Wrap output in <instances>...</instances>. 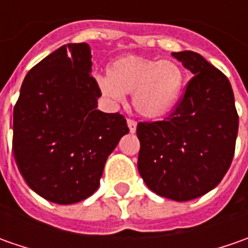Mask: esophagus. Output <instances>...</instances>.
<instances>
[{"label": "esophagus", "mask_w": 248, "mask_h": 248, "mask_svg": "<svg viewBox=\"0 0 248 248\" xmlns=\"http://www.w3.org/2000/svg\"><path fill=\"white\" fill-rule=\"evenodd\" d=\"M127 124H128V128L131 132H135L137 131V121L134 119L127 120Z\"/></svg>", "instance_id": "1"}]
</instances>
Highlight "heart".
<instances>
[{"label":"heart","instance_id":"heart-1","mask_svg":"<svg viewBox=\"0 0 248 248\" xmlns=\"http://www.w3.org/2000/svg\"><path fill=\"white\" fill-rule=\"evenodd\" d=\"M185 73L172 61L128 55L110 63L108 77L98 84L105 96L123 100L132 93V105L146 119H161L175 108L184 90Z\"/></svg>","mask_w":248,"mask_h":248}]
</instances>
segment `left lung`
Returning <instances> with one entry per match:
<instances>
[{
	"instance_id": "1",
	"label": "left lung",
	"mask_w": 248,
	"mask_h": 248,
	"mask_svg": "<svg viewBox=\"0 0 248 248\" xmlns=\"http://www.w3.org/2000/svg\"><path fill=\"white\" fill-rule=\"evenodd\" d=\"M172 56L193 77L166 119L138 123V170L152 192L187 202L214 189L229 170L239 114L224 73L192 51Z\"/></svg>"
}]
</instances>
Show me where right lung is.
<instances>
[{
  "label": "right lung",
  "mask_w": 248,
  "mask_h": 248,
  "mask_svg": "<svg viewBox=\"0 0 248 248\" xmlns=\"http://www.w3.org/2000/svg\"><path fill=\"white\" fill-rule=\"evenodd\" d=\"M88 44L63 45L37 63L14 108L16 166L37 195L58 204L90 197L120 138L123 114L98 110L102 95L91 76Z\"/></svg>",
  "instance_id": "1"
}]
</instances>
